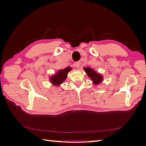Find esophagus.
I'll list each match as a JSON object with an SVG mask.
<instances>
[{"instance_id": "34e87169", "label": "esophagus", "mask_w": 146, "mask_h": 146, "mask_svg": "<svg viewBox=\"0 0 146 146\" xmlns=\"http://www.w3.org/2000/svg\"><path fill=\"white\" fill-rule=\"evenodd\" d=\"M80 64H81V62H80V61H77V62H76V63H75V66H76V67L77 68H80Z\"/></svg>"}]
</instances>
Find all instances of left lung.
<instances>
[{
	"label": "left lung",
	"mask_w": 146,
	"mask_h": 146,
	"mask_svg": "<svg viewBox=\"0 0 146 146\" xmlns=\"http://www.w3.org/2000/svg\"><path fill=\"white\" fill-rule=\"evenodd\" d=\"M84 70L86 72V74L90 78H91V80L93 82L94 85H98L100 83L103 81V77L102 75L98 74L94 70L90 68H83Z\"/></svg>",
	"instance_id": "left-lung-1"
}]
</instances>
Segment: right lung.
<instances>
[{"instance_id":"right-lung-1","label":"right lung","mask_w":146,"mask_h":146,"mask_svg":"<svg viewBox=\"0 0 146 146\" xmlns=\"http://www.w3.org/2000/svg\"><path fill=\"white\" fill-rule=\"evenodd\" d=\"M72 68L70 67H67L64 69H61L58 70L55 75L50 77V81L52 84L55 86H59L61 85L67 78L68 74L71 70Z\"/></svg>"}]
</instances>
